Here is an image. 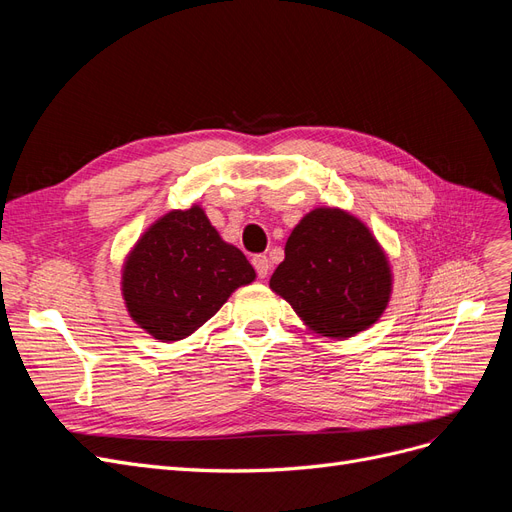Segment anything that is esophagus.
Segmentation results:
<instances>
[{
    "mask_svg": "<svg viewBox=\"0 0 512 512\" xmlns=\"http://www.w3.org/2000/svg\"><path fill=\"white\" fill-rule=\"evenodd\" d=\"M252 265H254V269H256L260 280H265V277L269 275V269H271L269 258L262 256V254H260V256H254V258H252Z\"/></svg>",
    "mask_w": 512,
    "mask_h": 512,
    "instance_id": "34e87169",
    "label": "esophagus"
}]
</instances>
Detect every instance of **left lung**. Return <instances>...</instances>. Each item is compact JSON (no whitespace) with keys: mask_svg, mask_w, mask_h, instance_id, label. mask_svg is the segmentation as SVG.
<instances>
[{"mask_svg":"<svg viewBox=\"0 0 512 512\" xmlns=\"http://www.w3.org/2000/svg\"><path fill=\"white\" fill-rule=\"evenodd\" d=\"M284 254L269 286L316 335L354 337L389 305V258L367 224L344 209L309 211L290 232Z\"/></svg>","mask_w":512,"mask_h":512,"instance_id":"8db88e82","label":"left lung"}]
</instances>
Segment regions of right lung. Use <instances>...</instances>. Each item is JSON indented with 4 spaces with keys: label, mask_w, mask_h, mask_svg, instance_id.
I'll return each instance as SVG.
<instances>
[{
    "label": "right lung",
    "mask_w": 512,
    "mask_h": 512,
    "mask_svg": "<svg viewBox=\"0 0 512 512\" xmlns=\"http://www.w3.org/2000/svg\"><path fill=\"white\" fill-rule=\"evenodd\" d=\"M254 280L243 252L192 205L168 211L143 232L123 262L121 294L138 327L170 344L203 327L232 292Z\"/></svg>",
    "instance_id": "right-lung-1"
}]
</instances>
